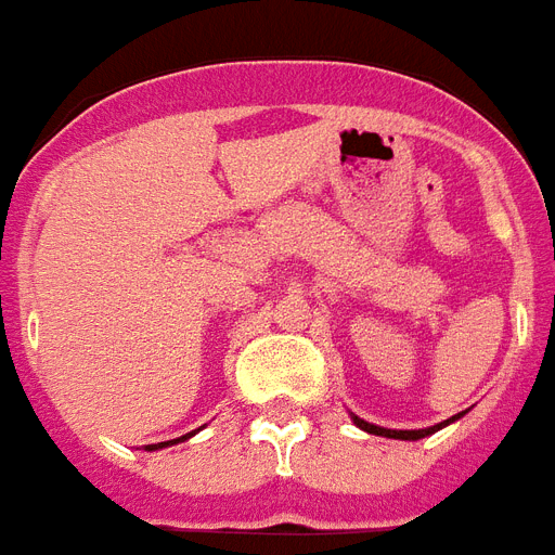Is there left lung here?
I'll list each match as a JSON object with an SVG mask.
<instances>
[{"instance_id": "obj_1", "label": "left lung", "mask_w": 555, "mask_h": 555, "mask_svg": "<svg viewBox=\"0 0 555 555\" xmlns=\"http://www.w3.org/2000/svg\"><path fill=\"white\" fill-rule=\"evenodd\" d=\"M460 414H454V417H449V421L437 423V426H428V428H412V431H406V428H384V426H375V423H366L361 421L358 414H352V421H356L358 428H364V431H370V435H380V437H392V440H421V437H428L435 435V431H440L443 426H449V423L457 421Z\"/></svg>"}]
</instances>
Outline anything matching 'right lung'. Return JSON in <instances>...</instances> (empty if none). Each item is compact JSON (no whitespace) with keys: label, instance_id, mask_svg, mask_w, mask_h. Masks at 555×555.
Returning <instances> with one entry per match:
<instances>
[{"label":"right lung","instance_id":"add662e5","mask_svg":"<svg viewBox=\"0 0 555 555\" xmlns=\"http://www.w3.org/2000/svg\"><path fill=\"white\" fill-rule=\"evenodd\" d=\"M199 431V428H197ZM197 431H189V435L177 437V440H166V443H155V446H146V451H157V449H166V446H175V443H183V440H189V437H194Z\"/></svg>","mask_w":555,"mask_h":555}]
</instances>
